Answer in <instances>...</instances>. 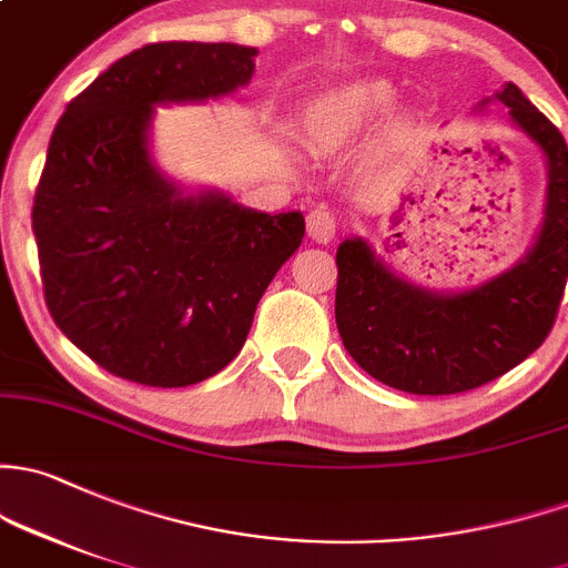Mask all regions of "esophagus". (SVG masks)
<instances>
[{"mask_svg":"<svg viewBox=\"0 0 568 568\" xmlns=\"http://www.w3.org/2000/svg\"><path fill=\"white\" fill-rule=\"evenodd\" d=\"M334 231H337V225H334V217L326 209H313V212L307 214V236L313 239V242H332Z\"/></svg>","mask_w":568,"mask_h":568,"instance_id":"obj_1","label":"esophagus"}]
</instances>
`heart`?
Segmentation results:
<instances>
[{
  "instance_id": "1",
  "label": "heart",
  "mask_w": 568,
  "mask_h": 568,
  "mask_svg": "<svg viewBox=\"0 0 568 568\" xmlns=\"http://www.w3.org/2000/svg\"><path fill=\"white\" fill-rule=\"evenodd\" d=\"M397 103L394 87L386 81H351L313 100L304 116V133L313 146L337 149L354 141Z\"/></svg>"
}]
</instances>
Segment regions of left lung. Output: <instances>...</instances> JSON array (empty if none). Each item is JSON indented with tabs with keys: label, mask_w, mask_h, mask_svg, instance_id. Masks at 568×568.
<instances>
[{
	"label": "left lung",
	"mask_w": 568,
	"mask_h": 568,
	"mask_svg": "<svg viewBox=\"0 0 568 568\" xmlns=\"http://www.w3.org/2000/svg\"><path fill=\"white\" fill-rule=\"evenodd\" d=\"M495 100L547 160L545 220L525 258L463 294H438L397 277L362 236L337 247L339 337L364 373L392 389L457 394L500 378L545 343L564 300L568 146L515 83Z\"/></svg>",
	"instance_id": "obj_1"
}]
</instances>
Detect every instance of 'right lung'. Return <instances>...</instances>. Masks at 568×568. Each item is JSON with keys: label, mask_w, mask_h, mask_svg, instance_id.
<instances>
[{"label": "right lung", "mask_w": 568, "mask_h": 568, "mask_svg": "<svg viewBox=\"0 0 568 568\" xmlns=\"http://www.w3.org/2000/svg\"><path fill=\"white\" fill-rule=\"evenodd\" d=\"M255 53L143 45L70 100L53 128L32 206L48 313L119 378L174 389L220 373L302 244V212H255L217 190L187 195L149 152L154 105L236 92Z\"/></svg>", "instance_id": "obj_1"}]
</instances>
